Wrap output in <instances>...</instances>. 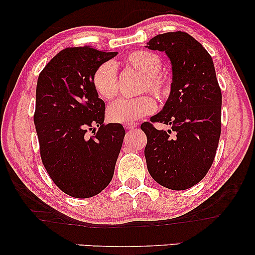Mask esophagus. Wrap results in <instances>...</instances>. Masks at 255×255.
I'll list each match as a JSON object with an SVG mask.
<instances>
[{
	"instance_id": "1",
	"label": "esophagus",
	"mask_w": 255,
	"mask_h": 255,
	"mask_svg": "<svg viewBox=\"0 0 255 255\" xmlns=\"http://www.w3.org/2000/svg\"><path fill=\"white\" fill-rule=\"evenodd\" d=\"M137 123L135 122H130V123H124V128H127V130H134L135 128H137Z\"/></svg>"
}]
</instances>
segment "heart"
Here are the masks:
<instances>
[{"mask_svg": "<svg viewBox=\"0 0 255 255\" xmlns=\"http://www.w3.org/2000/svg\"><path fill=\"white\" fill-rule=\"evenodd\" d=\"M125 62L142 75L140 92L149 90L165 99L169 94L170 85L166 75L160 73L161 58L149 51H134L128 54ZM93 87L101 99L111 100L117 95V66L113 61H106L95 69ZM156 110V102L152 96L144 95L135 99H120L108 108V118L115 123H130L151 115Z\"/></svg>", "mask_w": 255, "mask_h": 255, "instance_id": "heart-1", "label": "heart"}]
</instances>
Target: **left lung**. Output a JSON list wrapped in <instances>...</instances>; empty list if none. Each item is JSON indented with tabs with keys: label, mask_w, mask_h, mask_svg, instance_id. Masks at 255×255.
Segmentation results:
<instances>
[{
	"label": "left lung",
	"mask_w": 255,
	"mask_h": 255,
	"mask_svg": "<svg viewBox=\"0 0 255 255\" xmlns=\"http://www.w3.org/2000/svg\"><path fill=\"white\" fill-rule=\"evenodd\" d=\"M165 52L172 65L170 93L152 122L169 125L140 128L147 137L148 173L162 187L184 190L200 182L214 162L221 137L222 92L214 61L198 41L182 31L153 37L146 46Z\"/></svg>",
	"instance_id": "8db88e82"
}]
</instances>
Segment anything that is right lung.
Masks as SVG:
<instances>
[{
    "instance_id": "add662e5",
    "label": "right lung",
    "mask_w": 255,
    "mask_h": 255,
    "mask_svg": "<svg viewBox=\"0 0 255 255\" xmlns=\"http://www.w3.org/2000/svg\"><path fill=\"white\" fill-rule=\"evenodd\" d=\"M117 52L90 46L65 48L38 76L34 127L48 175L65 194L88 198L107 188L123 144L122 124H103L106 104L93 74ZM99 128L92 137L88 129Z\"/></svg>"
}]
</instances>
